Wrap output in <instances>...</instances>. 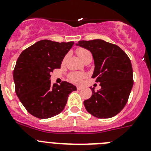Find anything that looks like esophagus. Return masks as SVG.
<instances>
[{"instance_id": "esophagus-1", "label": "esophagus", "mask_w": 151, "mask_h": 151, "mask_svg": "<svg viewBox=\"0 0 151 151\" xmlns=\"http://www.w3.org/2000/svg\"><path fill=\"white\" fill-rule=\"evenodd\" d=\"M83 88V87H82V86H77V89L78 90V91H81Z\"/></svg>"}]
</instances>
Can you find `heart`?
Returning <instances> with one entry per match:
<instances>
[{"label":"heart","mask_w":151,"mask_h":151,"mask_svg":"<svg viewBox=\"0 0 151 151\" xmlns=\"http://www.w3.org/2000/svg\"><path fill=\"white\" fill-rule=\"evenodd\" d=\"M76 52L78 55L79 57L83 60L85 61L87 59L90 58H92L91 55V53L90 52V51H88V50L85 48H77L76 50ZM67 58V56H65L64 58H63V62L66 61ZM85 77V74L81 72H71L68 74V79L71 82L74 83H81L82 80H83Z\"/></svg>","instance_id":"obj_1"}]
</instances>
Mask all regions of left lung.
I'll list each match as a JSON object with an SVG mask.
<instances>
[{"label":"left lung","instance_id":"8db88e82","mask_svg":"<svg viewBox=\"0 0 151 151\" xmlns=\"http://www.w3.org/2000/svg\"><path fill=\"white\" fill-rule=\"evenodd\" d=\"M89 50L95 63L92 78L100 83L101 89L92 90L84 101L86 110L99 118H109L126 106L133 87V70L126 53L118 46L101 39L79 41L77 44Z\"/></svg>","mask_w":151,"mask_h":151}]
</instances>
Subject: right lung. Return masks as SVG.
I'll list each match as a JSON object with an SVG mask.
<instances>
[{
    "label": "right lung",
    "instance_id": "right-lung-1",
    "mask_svg": "<svg viewBox=\"0 0 151 151\" xmlns=\"http://www.w3.org/2000/svg\"><path fill=\"white\" fill-rule=\"evenodd\" d=\"M74 42L41 40L22 52L17 60L13 77L15 92L30 114L40 119L52 118L62 112L69 93L76 91L66 81L51 84L50 74L60 68L63 58Z\"/></svg>",
    "mask_w": 151,
    "mask_h": 151
}]
</instances>
